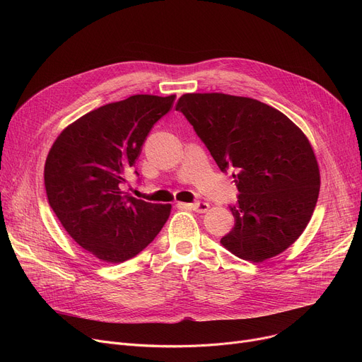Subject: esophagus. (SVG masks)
<instances>
[{
    "instance_id": "obj_1",
    "label": "esophagus",
    "mask_w": 362,
    "mask_h": 362,
    "mask_svg": "<svg viewBox=\"0 0 362 362\" xmlns=\"http://www.w3.org/2000/svg\"><path fill=\"white\" fill-rule=\"evenodd\" d=\"M187 208H191V210H194L195 213H206L208 210H210V205H208L206 202H194V204H186Z\"/></svg>"
}]
</instances>
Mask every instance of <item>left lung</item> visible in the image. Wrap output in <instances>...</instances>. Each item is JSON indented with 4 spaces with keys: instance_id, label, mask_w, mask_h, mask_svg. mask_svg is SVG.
<instances>
[{
    "instance_id": "8db88e82",
    "label": "left lung",
    "mask_w": 362,
    "mask_h": 362,
    "mask_svg": "<svg viewBox=\"0 0 362 362\" xmlns=\"http://www.w3.org/2000/svg\"><path fill=\"white\" fill-rule=\"evenodd\" d=\"M176 110L220 170L233 168L235 226L221 245L252 262L286 251L305 230L320 192V168L305 133L267 104L220 92L185 93Z\"/></svg>"
}]
</instances>
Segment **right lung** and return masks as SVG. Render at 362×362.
I'll return each instance as SVG.
<instances>
[{
  "instance_id": "1",
  "label": "right lung",
  "mask_w": 362,
  "mask_h": 362,
  "mask_svg": "<svg viewBox=\"0 0 362 362\" xmlns=\"http://www.w3.org/2000/svg\"><path fill=\"white\" fill-rule=\"evenodd\" d=\"M176 95H132L70 123L52 144L44 168L48 202L66 232L104 262L120 264L154 240L171 205L120 189L154 126Z\"/></svg>"
}]
</instances>
